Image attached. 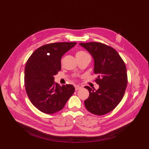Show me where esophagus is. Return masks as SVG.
<instances>
[{
    "instance_id": "34e87169",
    "label": "esophagus",
    "mask_w": 149,
    "mask_h": 149,
    "mask_svg": "<svg viewBox=\"0 0 149 149\" xmlns=\"http://www.w3.org/2000/svg\"><path fill=\"white\" fill-rule=\"evenodd\" d=\"M74 87H75V90H76V91H77L78 90H79V89H81V87L80 86H79V85H75Z\"/></svg>"
}]
</instances>
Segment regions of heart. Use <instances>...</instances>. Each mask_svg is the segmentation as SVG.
Instances as JSON below:
<instances>
[{"instance_id": "1", "label": "heart", "mask_w": 149, "mask_h": 149, "mask_svg": "<svg viewBox=\"0 0 149 149\" xmlns=\"http://www.w3.org/2000/svg\"><path fill=\"white\" fill-rule=\"evenodd\" d=\"M86 55H89V54H88L85 51H83V50H79V51L77 52V53H76V57L83 56H86Z\"/></svg>"}]
</instances>
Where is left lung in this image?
<instances>
[{"instance_id":"1","label":"left lung","mask_w":149,"mask_h":149,"mask_svg":"<svg viewBox=\"0 0 149 149\" xmlns=\"http://www.w3.org/2000/svg\"><path fill=\"white\" fill-rule=\"evenodd\" d=\"M94 59L95 81L99 88L89 91V97L84 100L88 111L103 115L111 111L122 100L127 84L126 66L119 54L113 47L99 42L80 43Z\"/></svg>"}]
</instances>
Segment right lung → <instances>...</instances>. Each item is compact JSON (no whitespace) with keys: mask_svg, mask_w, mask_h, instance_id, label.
<instances>
[{"mask_svg":"<svg viewBox=\"0 0 149 149\" xmlns=\"http://www.w3.org/2000/svg\"><path fill=\"white\" fill-rule=\"evenodd\" d=\"M76 42H57L39 47L28 59L25 67V87L30 101L40 111L53 114L64 107L75 88L59 86L54 75L61 70V59Z\"/></svg>","mask_w":149,"mask_h":149,"instance_id":"1","label":"right lung"}]
</instances>
